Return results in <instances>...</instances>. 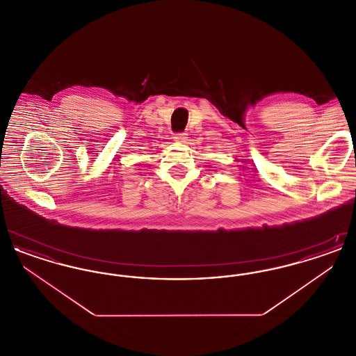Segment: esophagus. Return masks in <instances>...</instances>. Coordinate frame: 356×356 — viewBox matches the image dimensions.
<instances>
[{
    "label": "esophagus",
    "instance_id": "obj_1",
    "mask_svg": "<svg viewBox=\"0 0 356 356\" xmlns=\"http://www.w3.org/2000/svg\"><path fill=\"white\" fill-rule=\"evenodd\" d=\"M186 134H179V135H175V141L176 143H179V144H186V141H188V137H186Z\"/></svg>",
    "mask_w": 356,
    "mask_h": 356
}]
</instances>
